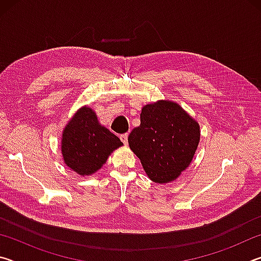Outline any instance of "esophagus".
<instances>
[{"label": "esophagus", "instance_id": "esophagus-1", "mask_svg": "<svg viewBox=\"0 0 261 261\" xmlns=\"http://www.w3.org/2000/svg\"><path fill=\"white\" fill-rule=\"evenodd\" d=\"M120 138H121V140H122V143L124 144V145H126L127 144V134H123V135H121L120 136Z\"/></svg>", "mask_w": 261, "mask_h": 261}]
</instances>
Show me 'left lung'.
Instances as JSON below:
<instances>
[{
    "label": "left lung",
    "mask_w": 261,
    "mask_h": 261,
    "mask_svg": "<svg viewBox=\"0 0 261 261\" xmlns=\"http://www.w3.org/2000/svg\"><path fill=\"white\" fill-rule=\"evenodd\" d=\"M200 140V126L178 103L145 105L140 125L129 135L131 151L153 182H173L190 166Z\"/></svg>",
    "instance_id": "8db88e82"
}]
</instances>
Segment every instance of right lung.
Segmentation results:
<instances>
[{
  "mask_svg": "<svg viewBox=\"0 0 261 261\" xmlns=\"http://www.w3.org/2000/svg\"><path fill=\"white\" fill-rule=\"evenodd\" d=\"M122 145L117 136L100 124L95 112L88 106L79 108L62 132L63 161L70 170L81 176L98 171Z\"/></svg>",
  "mask_w": 261,
  "mask_h": 261,
  "instance_id": "1",
  "label": "right lung"
}]
</instances>
